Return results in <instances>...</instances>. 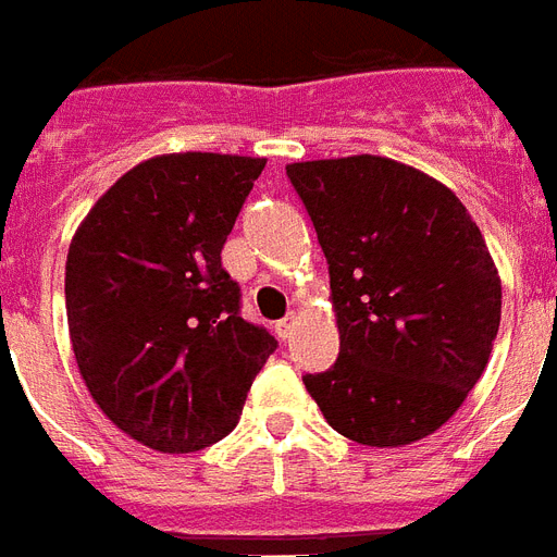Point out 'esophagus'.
<instances>
[{"label":"esophagus","mask_w":557,"mask_h":557,"mask_svg":"<svg viewBox=\"0 0 557 557\" xmlns=\"http://www.w3.org/2000/svg\"><path fill=\"white\" fill-rule=\"evenodd\" d=\"M293 331H296V315H287V319H282V322L275 324V333H278V339L287 342L293 336Z\"/></svg>","instance_id":"esophagus-1"}]
</instances>
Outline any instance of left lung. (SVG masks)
<instances>
[{
  "label": "left lung",
  "mask_w": 557,
  "mask_h": 557,
  "mask_svg": "<svg viewBox=\"0 0 557 557\" xmlns=\"http://www.w3.org/2000/svg\"><path fill=\"white\" fill-rule=\"evenodd\" d=\"M331 273L339 359L305 388L342 437H429L478 385L500 327V275L448 186L391 158L287 166Z\"/></svg>",
  "instance_id": "left-lung-1"
}]
</instances>
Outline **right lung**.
<instances>
[{
	"label": "right lung",
	"instance_id": "obj_1",
	"mask_svg": "<svg viewBox=\"0 0 557 557\" xmlns=\"http://www.w3.org/2000/svg\"><path fill=\"white\" fill-rule=\"evenodd\" d=\"M264 158L181 152L137 163L71 238L65 310L88 394L163 455L201 451L242 417L278 342L242 319L221 250Z\"/></svg>",
	"mask_w": 557,
	"mask_h": 557
}]
</instances>
